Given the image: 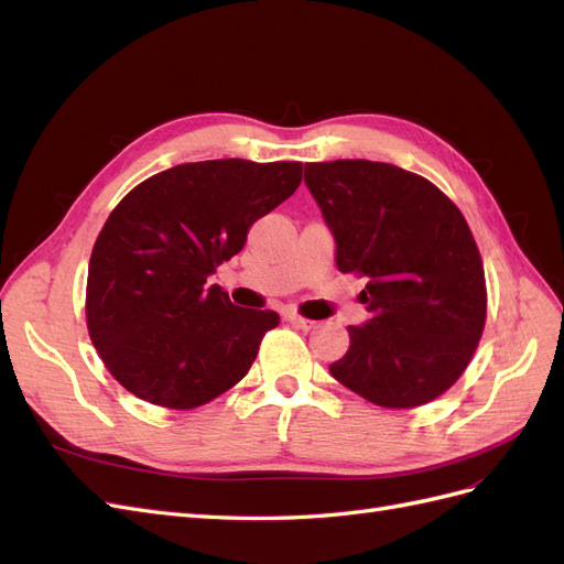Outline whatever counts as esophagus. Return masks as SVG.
Returning <instances> with one entry per match:
<instances>
[{"mask_svg":"<svg viewBox=\"0 0 564 564\" xmlns=\"http://www.w3.org/2000/svg\"><path fill=\"white\" fill-rule=\"evenodd\" d=\"M284 319H286L289 324H294L296 329H303V332H308V329H313V327H315V322H313V319H305V317H301L299 313H292V311L284 313Z\"/></svg>","mask_w":564,"mask_h":564,"instance_id":"obj_1","label":"esophagus"}]
</instances>
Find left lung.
I'll return each instance as SVG.
<instances>
[{
  "mask_svg": "<svg viewBox=\"0 0 564 564\" xmlns=\"http://www.w3.org/2000/svg\"><path fill=\"white\" fill-rule=\"evenodd\" d=\"M336 242L340 272L367 278L369 319L332 377L365 400L412 409L466 371L487 317L480 251L456 204L431 181L386 162L305 164Z\"/></svg>",
  "mask_w": 564,
  "mask_h": 564,
  "instance_id": "left-lung-1",
  "label": "left lung"
}]
</instances>
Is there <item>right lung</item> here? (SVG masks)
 <instances>
[{"label":"right lung","instance_id":"1","mask_svg":"<svg viewBox=\"0 0 564 564\" xmlns=\"http://www.w3.org/2000/svg\"><path fill=\"white\" fill-rule=\"evenodd\" d=\"M301 162L209 160L150 176L117 204L91 251L87 327L135 398L195 409L247 377L280 315L230 303L207 278L301 183Z\"/></svg>","mask_w":564,"mask_h":564}]
</instances>
